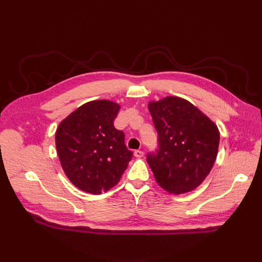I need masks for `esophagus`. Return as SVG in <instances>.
Listing matches in <instances>:
<instances>
[{
  "label": "esophagus",
  "mask_w": 262,
  "mask_h": 262,
  "mask_svg": "<svg viewBox=\"0 0 262 262\" xmlns=\"http://www.w3.org/2000/svg\"><path fill=\"white\" fill-rule=\"evenodd\" d=\"M134 156H136V157H143L144 152H143V150H141V149H137V150H134Z\"/></svg>",
  "instance_id": "34e87169"
}]
</instances>
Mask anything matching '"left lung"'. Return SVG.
<instances>
[{
  "mask_svg": "<svg viewBox=\"0 0 262 262\" xmlns=\"http://www.w3.org/2000/svg\"><path fill=\"white\" fill-rule=\"evenodd\" d=\"M148 110L160 144L156 154L147 155L156 182L172 194L192 191L215 163L217 125L191 102L177 96L149 101Z\"/></svg>",
  "mask_w": 262,
  "mask_h": 262,
  "instance_id": "8db88e82",
  "label": "left lung"
}]
</instances>
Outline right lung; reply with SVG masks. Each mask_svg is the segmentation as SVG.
Masks as SVG:
<instances>
[{"instance_id": "1", "label": "right lung", "mask_w": 262, "mask_h": 262, "mask_svg": "<svg viewBox=\"0 0 262 262\" xmlns=\"http://www.w3.org/2000/svg\"><path fill=\"white\" fill-rule=\"evenodd\" d=\"M120 105L108 99L86 102L60 122L55 146L67 177L78 189L100 194L115 187L133 153L114 125Z\"/></svg>"}]
</instances>
